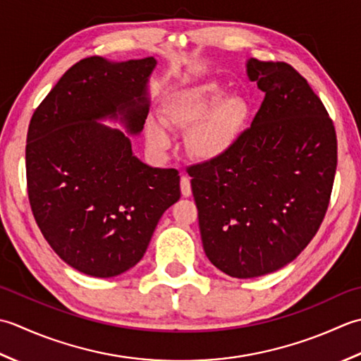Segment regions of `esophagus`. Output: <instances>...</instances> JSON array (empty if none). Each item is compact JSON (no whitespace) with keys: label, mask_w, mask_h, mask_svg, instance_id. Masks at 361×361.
Masks as SVG:
<instances>
[{"label":"esophagus","mask_w":361,"mask_h":361,"mask_svg":"<svg viewBox=\"0 0 361 361\" xmlns=\"http://www.w3.org/2000/svg\"><path fill=\"white\" fill-rule=\"evenodd\" d=\"M180 191L183 197L191 196V185H190V178L187 176H182L180 178Z\"/></svg>","instance_id":"esophagus-1"}]
</instances>
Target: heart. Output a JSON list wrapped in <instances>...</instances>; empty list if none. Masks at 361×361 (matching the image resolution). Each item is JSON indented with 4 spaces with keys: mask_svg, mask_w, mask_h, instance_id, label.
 <instances>
[{
    "mask_svg": "<svg viewBox=\"0 0 361 361\" xmlns=\"http://www.w3.org/2000/svg\"><path fill=\"white\" fill-rule=\"evenodd\" d=\"M249 118V106L238 94H224L216 80H205L168 97L161 109V122L148 116L146 138L156 152H165L173 143L171 129L190 130L188 149L202 161L226 157L238 143Z\"/></svg>",
    "mask_w": 361,
    "mask_h": 361,
    "instance_id": "1",
    "label": "heart"
}]
</instances>
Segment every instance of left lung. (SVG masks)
<instances>
[{
    "instance_id": "left-lung-1",
    "label": "left lung",
    "mask_w": 361,
    "mask_h": 361,
    "mask_svg": "<svg viewBox=\"0 0 361 361\" xmlns=\"http://www.w3.org/2000/svg\"><path fill=\"white\" fill-rule=\"evenodd\" d=\"M264 99L226 157L188 170L204 252L231 277L293 262L318 232L336 171V134L307 80L285 62L246 61Z\"/></svg>"
}]
</instances>
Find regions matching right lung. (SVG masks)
Returning a JSON list of instances; mask_svg holds the SVG:
<instances>
[{
	"instance_id": "right-lung-1",
	"label": "right lung",
	"mask_w": 361,
	"mask_h": 361,
	"mask_svg": "<svg viewBox=\"0 0 361 361\" xmlns=\"http://www.w3.org/2000/svg\"><path fill=\"white\" fill-rule=\"evenodd\" d=\"M154 57L82 59L32 115L27 195L43 237L92 277H115L142 260L164 212L179 201V173L132 152L149 112ZM102 121L122 124L110 128Z\"/></svg>"
}]
</instances>
